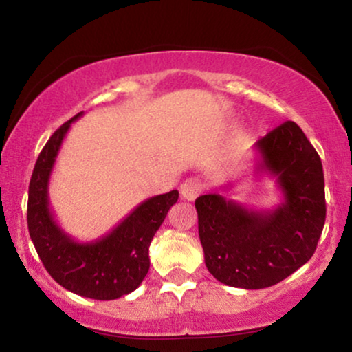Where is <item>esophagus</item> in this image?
<instances>
[{
  "label": "esophagus",
  "mask_w": 352,
  "mask_h": 352,
  "mask_svg": "<svg viewBox=\"0 0 352 352\" xmlns=\"http://www.w3.org/2000/svg\"><path fill=\"white\" fill-rule=\"evenodd\" d=\"M203 191V185L197 177H191V179H186L180 186L182 198L186 199V201H195Z\"/></svg>",
  "instance_id": "34e87169"
}]
</instances>
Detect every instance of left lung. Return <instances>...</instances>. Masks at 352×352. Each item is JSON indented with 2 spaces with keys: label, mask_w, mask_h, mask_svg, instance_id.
I'll return each instance as SVG.
<instances>
[{
  "label": "left lung",
  "mask_w": 352,
  "mask_h": 352,
  "mask_svg": "<svg viewBox=\"0 0 352 352\" xmlns=\"http://www.w3.org/2000/svg\"><path fill=\"white\" fill-rule=\"evenodd\" d=\"M255 151L256 172L270 173L281 190L278 206L255 211L219 193L195 201L208 271L242 289L270 287L305 265L327 216L322 161L294 122L258 140Z\"/></svg>",
  "instance_id": "obj_1"
}]
</instances>
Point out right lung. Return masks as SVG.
<instances>
[{
    "label": "right lung",
    "mask_w": 352,
    "mask_h": 352,
    "mask_svg": "<svg viewBox=\"0 0 352 352\" xmlns=\"http://www.w3.org/2000/svg\"><path fill=\"white\" fill-rule=\"evenodd\" d=\"M61 124L43 146L29 185L28 226L35 250L55 281L74 294L113 300L130 294L149 271V245L179 199V191L144 199L109 234L92 242H78L58 226L50 209L48 184L71 123Z\"/></svg>",
    "instance_id": "obj_1"
}]
</instances>
